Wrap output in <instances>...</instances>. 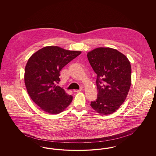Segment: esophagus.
<instances>
[{"label":"esophagus","mask_w":156,"mask_h":156,"mask_svg":"<svg viewBox=\"0 0 156 156\" xmlns=\"http://www.w3.org/2000/svg\"><path fill=\"white\" fill-rule=\"evenodd\" d=\"M82 88H81L80 89H74V92H81V91Z\"/></svg>","instance_id":"esophagus-1"}]
</instances>
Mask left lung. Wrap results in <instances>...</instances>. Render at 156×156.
<instances>
[{"instance_id": "8db88e82", "label": "left lung", "mask_w": 156, "mask_h": 156, "mask_svg": "<svg viewBox=\"0 0 156 156\" xmlns=\"http://www.w3.org/2000/svg\"><path fill=\"white\" fill-rule=\"evenodd\" d=\"M87 57L97 75L98 92L90 106L100 115H110L124 102L130 88V63L124 54L109 47L95 48Z\"/></svg>"}]
</instances>
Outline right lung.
<instances>
[{
	"instance_id": "add662e5",
	"label": "right lung",
	"mask_w": 156,
	"mask_h": 156,
	"mask_svg": "<svg viewBox=\"0 0 156 156\" xmlns=\"http://www.w3.org/2000/svg\"><path fill=\"white\" fill-rule=\"evenodd\" d=\"M81 53L57 46H47L33 54L25 67L24 83L31 99L47 113L58 114L73 101L63 88L56 86L59 72Z\"/></svg>"
}]
</instances>
